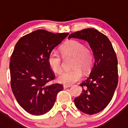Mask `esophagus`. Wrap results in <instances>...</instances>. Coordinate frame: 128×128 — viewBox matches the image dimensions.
I'll return each mask as SVG.
<instances>
[{
	"mask_svg": "<svg viewBox=\"0 0 128 128\" xmlns=\"http://www.w3.org/2000/svg\"><path fill=\"white\" fill-rule=\"evenodd\" d=\"M71 85H70V84H64L63 85V88H69V87H70Z\"/></svg>",
	"mask_w": 128,
	"mask_h": 128,
	"instance_id": "esophagus-1",
	"label": "esophagus"
}]
</instances>
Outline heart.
<instances>
[{
  "instance_id": "obj_1",
  "label": "heart",
  "mask_w": 128,
  "mask_h": 128,
  "mask_svg": "<svg viewBox=\"0 0 128 128\" xmlns=\"http://www.w3.org/2000/svg\"><path fill=\"white\" fill-rule=\"evenodd\" d=\"M63 56H72L74 57L72 62L73 69L64 71L59 76L58 81L64 84H72L81 80L82 72L90 71L94 63V54L90 48L85 47L82 42L78 40H70L63 44L60 48ZM47 63L52 71L59 74L62 71V57L55 50L49 52Z\"/></svg>"
}]
</instances>
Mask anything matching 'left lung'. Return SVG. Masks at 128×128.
<instances>
[{
    "label": "left lung",
    "instance_id": "8db88e82",
    "mask_svg": "<svg viewBox=\"0 0 128 128\" xmlns=\"http://www.w3.org/2000/svg\"><path fill=\"white\" fill-rule=\"evenodd\" d=\"M84 40L89 43L95 62L90 76L82 81V93L74 99L77 108L88 115L103 110L111 101L118 84L117 58L106 35L95 29H85L69 35L70 38Z\"/></svg>",
    "mask_w": 128,
    "mask_h": 128
}]
</instances>
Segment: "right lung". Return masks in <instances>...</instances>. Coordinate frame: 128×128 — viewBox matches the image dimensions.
Listing matches in <instances>:
<instances>
[{
	"label": "right lung",
	"mask_w": 128,
	"mask_h": 128,
	"mask_svg": "<svg viewBox=\"0 0 128 128\" xmlns=\"http://www.w3.org/2000/svg\"><path fill=\"white\" fill-rule=\"evenodd\" d=\"M68 35L39 29L25 35L15 45L10 63L11 87L18 103L27 112L44 115L53 107L59 83L48 84L55 74L47 63L54 47Z\"/></svg>",
	"instance_id": "add662e5"
}]
</instances>
